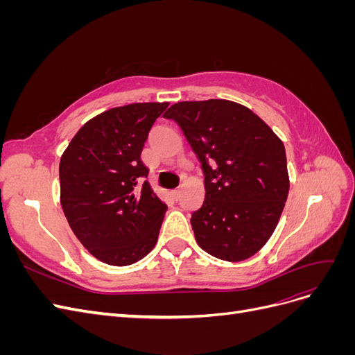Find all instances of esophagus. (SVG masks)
Segmentation results:
<instances>
[{"mask_svg": "<svg viewBox=\"0 0 355 355\" xmlns=\"http://www.w3.org/2000/svg\"><path fill=\"white\" fill-rule=\"evenodd\" d=\"M180 194H182L180 189H173V191H171V196H173L175 200H179V198H180Z\"/></svg>", "mask_w": 355, "mask_h": 355, "instance_id": "1", "label": "esophagus"}]
</instances>
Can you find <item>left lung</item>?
Returning a JSON list of instances; mask_svg holds the SVG:
<instances>
[{
  "instance_id": "obj_1",
  "label": "left lung",
  "mask_w": 355,
  "mask_h": 355,
  "mask_svg": "<svg viewBox=\"0 0 355 355\" xmlns=\"http://www.w3.org/2000/svg\"><path fill=\"white\" fill-rule=\"evenodd\" d=\"M201 163L206 197L191 225L204 252L240 262L270 240L288 194L286 149L245 106L223 99L178 102L164 114Z\"/></svg>"
}]
</instances>
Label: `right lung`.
Masks as SVG:
<instances>
[{
    "label": "right lung",
    "mask_w": 355,
    "mask_h": 355,
    "mask_svg": "<svg viewBox=\"0 0 355 355\" xmlns=\"http://www.w3.org/2000/svg\"><path fill=\"white\" fill-rule=\"evenodd\" d=\"M167 102L105 111L72 137L59 164L60 204L73 234L99 261L125 266L154 249L166 204L141 154Z\"/></svg>",
    "instance_id": "right-lung-1"
}]
</instances>
